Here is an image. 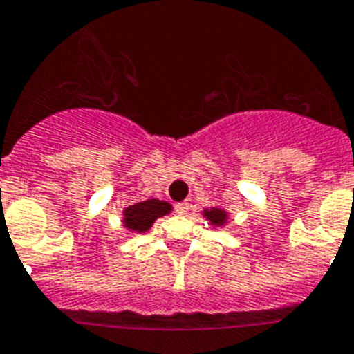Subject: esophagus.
Here are the masks:
<instances>
[{
	"label": "esophagus",
	"mask_w": 354,
	"mask_h": 354,
	"mask_svg": "<svg viewBox=\"0 0 354 354\" xmlns=\"http://www.w3.org/2000/svg\"><path fill=\"white\" fill-rule=\"evenodd\" d=\"M189 212V203H178L176 205V214L178 215H185Z\"/></svg>",
	"instance_id": "esophagus-1"
}]
</instances>
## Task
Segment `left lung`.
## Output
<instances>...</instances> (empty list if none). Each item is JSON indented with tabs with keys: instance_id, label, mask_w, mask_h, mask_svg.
Segmentation results:
<instances>
[{
	"instance_id": "1",
	"label": "left lung",
	"mask_w": 354,
	"mask_h": 354,
	"mask_svg": "<svg viewBox=\"0 0 354 354\" xmlns=\"http://www.w3.org/2000/svg\"><path fill=\"white\" fill-rule=\"evenodd\" d=\"M203 217H205L212 226L219 228V226H224V224L230 221V212H226L221 207L205 208V210H203Z\"/></svg>"
}]
</instances>
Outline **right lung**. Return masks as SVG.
<instances>
[{
    "label": "right lung",
    "instance_id": "1",
    "mask_svg": "<svg viewBox=\"0 0 354 354\" xmlns=\"http://www.w3.org/2000/svg\"><path fill=\"white\" fill-rule=\"evenodd\" d=\"M171 212H173L171 203L156 198L146 199V201L135 203L122 210V226L126 228V232L146 233L147 230H151L156 219L171 214Z\"/></svg>",
    "mask_w": 354,
    "mask_h": 354
}]
</instances>
